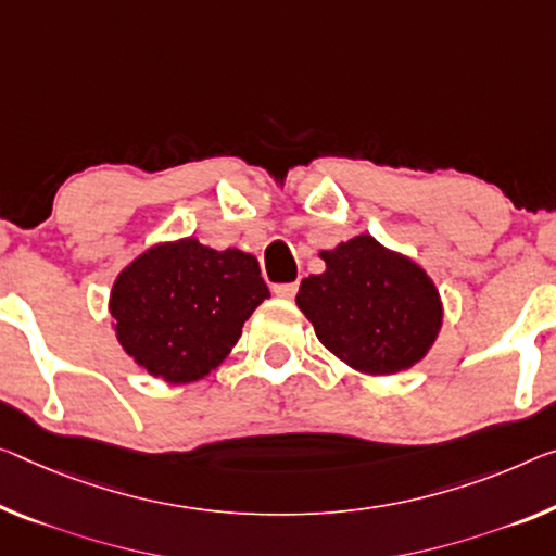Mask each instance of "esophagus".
Segmentation results:
<instances>
[{
  "mask_svg": "<svg viewBox=\"0 0 556 556\" xmlns=\"http://www.w3.org/2000/svg\"><path fill=\"white\" fill-rule=\"evenodd\" d=\"M273 293H276L278 298H283V301H290L298 293V283H280L273 288Z\"/></svg>",
  "mask_w": 556,
  "mask_h": 556,
  "instance_id": "1",
  "label": "esophagus"
}]
</instances>
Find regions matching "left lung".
I'll return each instance as SVG.
<instances>
[{
    "mask_svg": "<svg viewBox=\"0 0 556 556\" xmlns=\"http://www.w3.org/2000/svg\"><path fill=\"white\" fill-rule=\"evenodd\" d=\"M320 258L326 270L303 278L295 295L320 343L365 375L420 363L442 328L432 278L367 233L320 251Z\"/></svg>",
    "mask_w": 556,
    "mask_h": 556,
    "instance_id": "obj_1",
    "label": "left lung"
}]
</instances>
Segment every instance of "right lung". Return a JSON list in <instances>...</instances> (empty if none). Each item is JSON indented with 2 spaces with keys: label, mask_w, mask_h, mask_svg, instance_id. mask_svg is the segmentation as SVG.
Listing matches in <instances>:
<instances>
[{
  "label": "right lung",
  "mask_w": 556,
  "mask_h": 556,
  "mask_svg": "<svg viewBox=\"0 0 556 556\" xmlns=\"http://www.w3.org/2000/svg\"><path fill=\"white\" fill-rule=\"evenodd\" d=\"M266 298L251 253L181 238L151 245L118 273L109 311L126 355L153 378L184 386L226 361Z\"/></svg>",
  "instance_id": "1"
}]
</instances>
